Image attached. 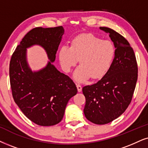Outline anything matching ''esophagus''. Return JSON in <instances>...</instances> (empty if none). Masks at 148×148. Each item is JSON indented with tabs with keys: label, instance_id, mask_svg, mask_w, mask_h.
<instances>
[{
	"label": "esophagus",
	"instance_id": "esophagus-1",
	"mask_svg": "<svg viewBox=\"0 0 148 148\" xmlns=\"http://www.w3.org/2000/svg\"><path fill=\"white\" fill-rule=\"evenodd\" d=\"M76 87H77V89H78V92H80V91H82V87H81V85H79V84L76 85Z\"/></svg>",
	"mask_w": 148,
	"mask_h": 148
}]
</instances>
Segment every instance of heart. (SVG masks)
<instances>
[{"label": "heart", "instance_id": "obj_1", "mask_svg": "<svg viewBox=\"0 0 148 148\" xmlns=\"http://www.w3.org/2000/svg\"><path fill=\"white\" fill-rule=\"evenodd\" d=\"M115 54V47L110 41L92 34H82L74 38L72 46L61 48L59 58L65 72H70L80 59L81 65L76 69L74 78L83 83L91 76L94 79L103 77L111 68Z\"/></svg>", "mask_w": 148, "mask_h": 148}]
</instances>
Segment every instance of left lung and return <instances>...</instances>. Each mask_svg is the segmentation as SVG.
<instances>
[{
	"label": "left lung",
	"mask_w": 148,
	"mask_h": 148,
	"mask_svg": "<svg viewBox=\"0 0 148 148\" xmlns=\"http://www.w3.org/2000/svg\"><path fill=\"white\" fill-rule=\"evenodd\" d=\"M109 34L115 48L112 65L98 83L85 86L84 113L96 124L111 122L124 113L131 102L138 76L134 50L122 35L107 27H100Z\"/></svg>",
	"instance_id": "left-lung-1"
}]
</instances>
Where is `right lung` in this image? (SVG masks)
Returning a JSON list of instances; mask_svg holds the SVG:
<instances>
[{
  "instance_id": "right-lung-1",
  "label": "right lung",
  "mask_w": 148,
  "mask_h": 148,
  "mask_svg": "<svg viewBox=\"0 0 148 148\" xmlns=\"http://www.w3.org/2000/svg\"><path fill=\"white\" fill-rule=\"evenodd\" d=\"M64 29L37 27L25 35L12 56L9 78L12 96L24 115L42 126L62 120L70 99L77 93L73 80L52 64ZM39 45L46 50L50 61L45 68L33 72L27 64L26 48Z\"/></svg>"
}]
</instances>
